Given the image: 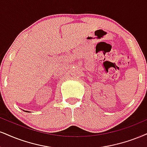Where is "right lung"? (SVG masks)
Segmentation results:
<instances>
[{
	"label": "right lung",
	"instance_id": "obj_1",
	"mask_svg": "<svg viewBox=\"0 0 147 147\" xmlns=\"http://www.w3.org/2000/svg\"><path fill=\"white\" fill-rule=\"evenodd\" d=\"M26 112H28V111H26Z\"/></svg>",
	"mask_w": 147,
	"mask_h": 147
}]
</instances>
